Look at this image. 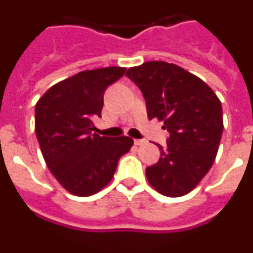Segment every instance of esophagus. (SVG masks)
Listing matches in <instances>:
<instances>
[{"label": "esophagus", "mask_w": 253, "mask_h": 253, "mask_svg": "<svg viewBox=\"0 0 253 253\" xmlns=\"http://www.w3.org/2000/svg\"><path fill=\"white\" fill-rule=\"evenodd\" d=\"M146 139H134V144H135V146H142V144H146Z\"/></svg>", "instance_id": "obj_1"}]
</instances>
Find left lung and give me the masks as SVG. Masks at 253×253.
Wrapping results in <instances>:
<instances>
[{"label": "left lung", "instance_id": "8db88e82", "mask_svg": "<svg viewBox=\"0 0 253 253\" xmlns=\"http://www.w3.org/2000/svg\"><path fill=\"white\" fill-rule=\"evenodd\" d=\"M125 76L139 87L149 119L169 133L161 157L147 167L149 184L165 196L186 195L213 166L223 133L222 104L196 76L166 62H146Z\"/></svg>", "mask_w": 253, "mask_h": 253}]
</instances>
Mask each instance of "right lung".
Wrapping results in <instances>:
<instances>
[{
  "mask_svg": "<svg viewBox=\"0 0 253 253\" xmlns=\"http://www.w3.org/2000/svg\"><path fill=\"white\" fill-rule=\"evenodd\" d=\"M125 71L107 67L80 72L51 86L35 106V134L46 166L73 195L90 196L106 186L133 146L129 137L93 133L105 91Z\"/></svg>",
  "mask_w": 253,
  "mask_h": 253,
  "instance_id": "right-lung-1",
  "label": "right lung"
}]
</instances>
